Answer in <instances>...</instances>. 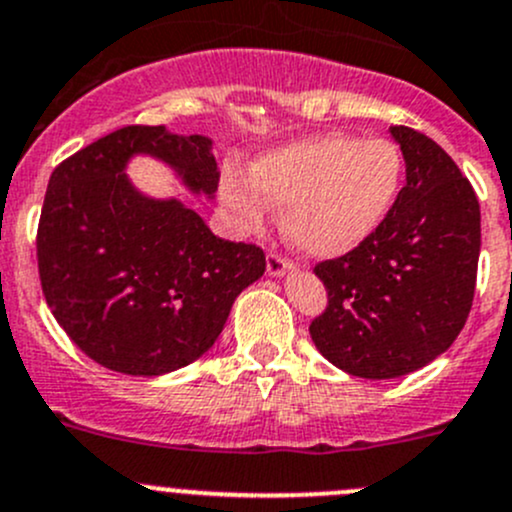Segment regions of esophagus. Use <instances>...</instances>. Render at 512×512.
Masks as SVG:
<instances>
[{"label":"esophagus","mask_w":512,"mask_h":512,"mask_svg":"<svg viewBox=\"0 0 512 512\" xmlns=\"http://www.w3.org/2000/svg\"><path fill=\"white\" fill-rule=\"evenodd\" d=\"M266 268L271 276H283V273H288L293 268V261H288L286 256H281L278 251H268V258H266Z\"/></svg>","instance_id":"34e87169"}]
</instances>
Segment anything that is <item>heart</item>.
<instances>
[{"instance_id":"1","label":"heart","mask_w":512,"mask_h":512,"mask_svg":"<svg viewBox=\"0 0 512 512\" xmlns=\"http://www.w3.org/2000/svg\"><path fill=\"white\" fill-rule=\"evenodd\" d=\"M404 184V155L387 138L323 133L276 147L249 172L229 167L221 197L249 229H258L271 202L286 207L283 229L295 249L337 258L377 234Z\"/></svg>"}]
</instances>
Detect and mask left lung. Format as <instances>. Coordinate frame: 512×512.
<instances>
[{"mask_svg": "<svg viewBox=\"0 0 512 512\" xmlns=\"http://www.w3.org/2000/svg\"><path fill=\"white\" fill-rule=\"evenodd\" d=\"M407 184L377 234L315 266L328 308L310 323L325 360L365 379L416 372L466 325L481 254V207L456 162L407 125L389 128Z\"/></svg>", "mask_w": 512, "mask_h": 512, "instance_id": "obj_1", "label": "left lung"}]
</instances>
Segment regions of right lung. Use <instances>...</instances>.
I'll return each mask as SVG.
<instances>
[{"label":"right lung","mask_w":512,"mask_h":512,"mask_svg":"<svg viewBox=\"0 0 512 512\" xmlns=\"http://www.w3.org/2000/svg\"><path fill=\"white\" fill-rule=\"evenodd\" d=\"M133 155L170 165L194 194L217 192L212 140L128 125L56 167L36 258L46 303L78 350L113 372L160 377L214 345L266 256L214 236L179 199L138 192L125 175Z\"/></svg>","instance_id":"add662e5"}]
</instances>
